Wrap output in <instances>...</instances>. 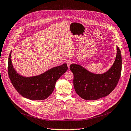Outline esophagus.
I'll list each match as a JSON object with an SVG mask.
<instances>
[{"mask_svg":"<svg viewBox=\"0 0 131 131\" xmlns=\"http://www.w3.org/2000/svg\"><path fill=\"white\" fill-rule=\"evenodd\" d=\"M72 63V61H71V60H69V61H67V65H68V67L69 68H70V66L71 64Z\"/></svg>","mask_w":131,"mask_h":131,"instance_id":"34e87169","label":"esophagus"}]
</instances>
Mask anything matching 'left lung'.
<instances>
[{
  "label": "left lung",
  "mask_w": 131,
  "mask_h": 131,
  "mask_svg": "<svg viewBox=\"0 0 131 131\" xmlns=\"http://www.w3.org/2000/svg\"><path fill=\"white\" fill-rule=\"evenodd\" d=\"M115 60L110 69L102 74L89 72L80 65L72 63L70 70L73 74V86L81 98L97 100L109 95L116 86L121 76L122 58L118 47Z\"/></svg>",
  "instance_id": "obj_1"
}]
</instances>
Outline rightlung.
Returning <instances> with one entry per match:
<instances>
[{"mask_svg": "<svg viewBox=\"0 0 131 131\" xmlns=\"http://www.w3.org/2000/svg\"><path fill=\"white\" fill-rule=\"evenodd\" d=\"M11 51L8 60V74L14 88L25 98L30 100L47 99L55 88L56 82L68 68L66 63L54 67L38 76L26 77L17 73L12 65Z\"/></svg>", "mask_w": 131, "mask_h": 131, "instance_id": "right-lung-1", "label": "right lung"}]
</instances>
